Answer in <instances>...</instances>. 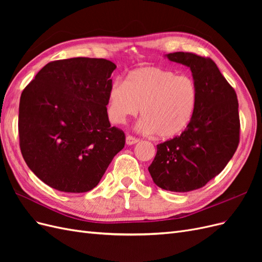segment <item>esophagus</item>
Here are the masks:
<instances>
[{
    "label": "esophagus",
    "instance_id": "esophagus-1",
    "mask_svg": "<svg viewBox=\"0 0 262 262\" xmlns=\"http://www.w3.org/2000/svg\"><path fill=\"white\" fill-rule=\"evenodd\" d=\"M138 142H139V139L130 136V134H129V136H126V138H125V143L128 145H133V144L138 143Z\"/></svg>",
    "mask_w": 262,
    "mask_h": 262
}]
</instances>
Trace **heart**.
Listing matches in <instances>:
<instances>
[{
  "mask_svg": "<svg viewBox=\"0 0 262 262\" xmlns=\"http://www.w3.org/2000/svg\"><path fill=\"white\" fill-rule=\"evenodd\" d=\"M198 99L199 91L192 77L157 67H143L131 71L125 82L112 83L107 112L114 122L122 123L141 110L139 128L169 139L191 122Z\"/></svg>",
  "mask_w": 262,
  "mask_h": 262,
  "instance_id": "heart-1",
  "label": "heart"
}]
</instances>
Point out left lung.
<instances>
[{
  "label": "left lung",
  "instance_id": "obj_1",
  "mask_svg": "<svg viewBox=\"0 0 262 262\" xmlns=\"http://www.w3.org/2000/svg\"><path fill=\"white\" fill-rule=\"evenodd\" d=\"M167 58L190 68L199 99L185 131L157 145L148 171L160 188L188 192L217 176L236 152L241 132L238 100L212 59L192 52L168 53Z\"/></svg>",
  "mask_w": 262,
  "mask_h": 262
}]
</instances>
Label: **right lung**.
<instances>
[{"label":"right lung","instance_id":"obj_1","mask_svg":"<svg viewBox=\"0 0 262 262\" xmlns=\"http://www.w3.org/2000/svg\"><path fill=\"white\" fill-rule=\"evenodd\" d=\"M116 68L106 59L52 61L24 89L20 152L30 170L51 188L90 191L124 147V132L110 125L106 107Z\"/></svg>","mask_w":262,"mask_h":262}]
</instances>
